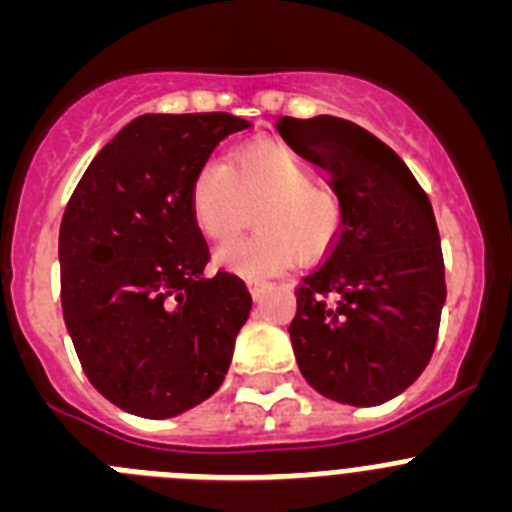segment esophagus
<instances>
[{
	"mask_svg": "<svg viewBox=\"0 0 512 512\" xmlns=\"http://www.w3.org/2000/svg\"><path fill=\"white\" fill-rule=\"evenodd\" d=\"M248 289H251V297L253 300H261L271 289L269 282H261V279H248Z\"/></svg>",
	"mask_w": 512,
	"mask_h": 512,
	"instance_id": "1",
	"label": "esophagus"
}]
</instances>
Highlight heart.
Wrapping results in <instances>:
<instances>
[{
  "label": "heart",
  "mask_w": 512,
  "mask_h": 512,
  "mask_svg": "<svg viewBox=\"0 0 512 512\" xmlns=\"http://www.w3.org/2000/svg\"><path fill=\"white\" fill-rule=\"evenodd\" d=\"M189 210L205 238L225 243L251 223V238L220 248L217 261L230 271L259 277L318 261L341 233L338 194L292 148L256 140L228 153L225 164L207 161L189 184Z\"/></svg>",
  "instance_id": "obj_1"
}]
</instances>
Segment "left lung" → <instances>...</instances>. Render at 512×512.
Masks as SVG:
<instances>
[{"instance_id": "8db88e82", "label": "left lung", "mask_w": 512, "mask_h": 512, "mask_svg": "<svg viewBox=\"0 0 512 512\" xmlns=\"http://www.w3.org/2000/svg\"><path fill=\"white\" fill-rule=\"evenodd\" d=\"M289 146L330 174L343 210L323 266L295 289L289 325L302 377L366 408L405 392L428 366L446 302L443 253L428 194L400 156L341 117H279Z\"/></svg>"}]
</instances>
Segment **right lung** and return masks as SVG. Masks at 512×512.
I'll list each match as a JSON object with an SVG mask.
<instances>
[{
    "mask_svg": "<svg viewBox=\"0 0 512 512\" xmlns=\"http://www.w3.org/2000/svg\"><path fill=\"white\" fill-rule=\"evenodd\" d=\"M251 122L228 112L140 115L94 156L58 233L63 320L81 369L112 405L174 418L228 374L251 292L205 277L210 248L189 210L194 171Z\"/></svg>",
    "mask_w": 512,
    "mask_h": 512,
    "instance_id": "1",
    "label": "right lung"
}]
</instances>
